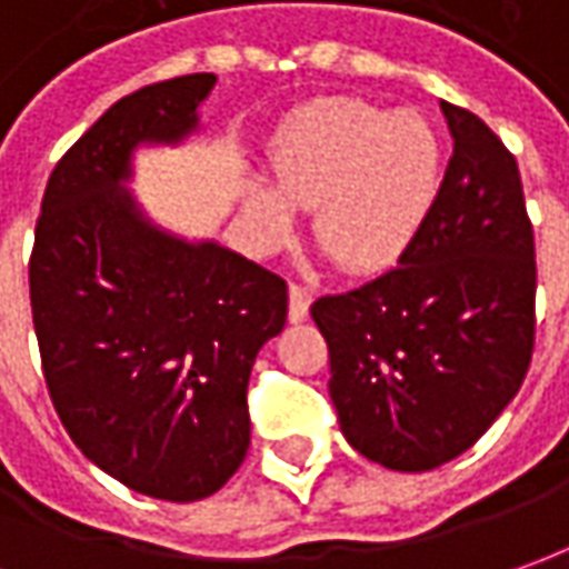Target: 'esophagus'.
I'll return each mask as SVG.
<instances>
[{"label": "esophagus", "mask_w": 569, "mask_h": 569, "mask_svg": "<svg viewBox=\"0 0 569 569\" xmlns=\"http://www.w3.org/2000/svg\"><path fill=\"white\" fill-rule=\"evenodd\" d=\"M308 308H311V292L299 283L289 286V323H301L308 317Z\"/></svg>", "instance_id": "esophagus-1"}]
</instances>
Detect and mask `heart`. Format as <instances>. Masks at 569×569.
Returning a JSON list of instances; mask_svg holds the SVG:
<instances>
[{
	"label": "heart",
	"mask_w": 569,
	"mask_h": 569,
	"mask_svg": "<svg viewBox=\"0 0 569 569\" xmlns=\"http://www.w3.org/2000/svg\"><path fill=\"white\" fill-rule=\"evenodd\" d=\"M270 187L249 183L242 218L258 242L311 208V236L349 273H373L408 249L439 192V139L415 111L323 99L277 133Z\"/></svg>",
	"instance_id": "b5f03b06"
}]
</instances>
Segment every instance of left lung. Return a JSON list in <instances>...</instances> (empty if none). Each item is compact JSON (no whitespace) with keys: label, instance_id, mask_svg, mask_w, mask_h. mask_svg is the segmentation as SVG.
<instances>
[{"label":"left lung","instance_id":"obj_1","mask_svg":"<svg viewBox=\"0 0 569 569\" xmlns=\"http://www.w3.org/2000/svg\"><path fill=\"white\" fill-rule=\"evenodd\" d=\"M455 152L423 227L370 283L311 305L342 436L367 461L423 473L496 423L536 339V242L505 142L442 102Z\"/></svg>","mask_w":569,"mask_h":569}]
</instances>
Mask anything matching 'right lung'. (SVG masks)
Masks as SVG:
<instances>
[{
  "mask_svg": "<svg viewBox=\"0 0 569 569\" xmlns=\"http://www.w3.org/2000/svg\"><path fill=\"white\" fill-rule=\"evenodd\" d=\"M214 73L123 96L49 177L30 254L42 377L99 470L164 501L218 492L249 451L246 389L286 283L214 239L158 227L127 189L142 146L199 130Z\"/></svg>",
  "mask_w": 569,
  "mask_h": 569,
  "instance_id": "obj_1",
  "label": "right lung"
}]
</instances>
